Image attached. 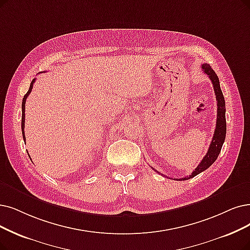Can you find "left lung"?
I'll return each instance as SVG.
<instances>
[{
	"instance_id": "left-lung-1",
	"label": "left lung",
	"mask_w": 250,
	"mask_h": 250,
	"mask_svg": "<svg viewBox=\"0 0 250 250\" xmlns=\"http://www.w3.org/2000/svg\"><path fill=\"white\" fill-rule=\"evenodd\" d=\"M201 66H202L203 72L208 76L209 79L211 80L212 85H213V89H214V93H215V96H216L217 117H216L215 130H214V134H213V137H212V141L210 143V146H209V148L207 151V154L202 159L201 163L196 167V169L192 172L191 175L183 177V178H179V179L174 178L175 181H176V179H177V181H187V179H189V178L196 176L197 174L201 173L202 171L206 170L207 168L210 167L214 163L215 160L217 159L219 153H221V149H222V146L224 145L225 138H226V132H227L226 103H225V98H224L222 89H221V85H219L218 77L209 64L203 63ZM155 171H157V170H155ZM158 173H160V172H158Z\"/></svg>"
}]
</instances>
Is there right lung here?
<instances>
[{"mask_svg":"<svg viewBox=\"0 0 250 250\" xmlns=\"http://www.w3.org/2000/svg\"><path fill=\"white\" fill-rule=\"evenodd\" d=\"M35 80H36V79H34L33 81H32L31 85H29L28 91L26 92V94L23 96V99H22V105H21V108H22V116H21V130H22V136H23L24 142H25V135H24V121H25V119H24L25 115H24V113H25V102H26V98H27L28 94L32 92V89H33V85H34V83H35Z\"/></svg>","mask_w":250,"mask_h":250,"instance_id":"right-lung-1","label":"right lung"}]
</instances>
